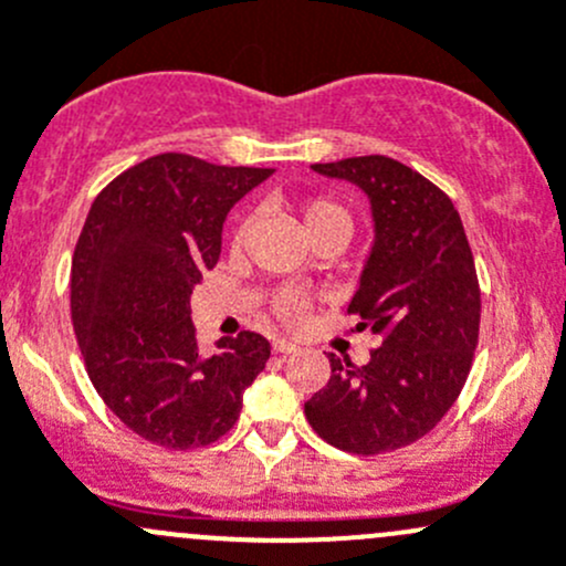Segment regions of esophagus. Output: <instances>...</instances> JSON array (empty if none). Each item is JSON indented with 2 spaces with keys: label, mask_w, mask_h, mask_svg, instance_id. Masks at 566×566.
Masks as SVG:
<instances>
[{
  "label": "esophagus",
  "mask_w": 566,
  "mask_h": 566,
  "mask_svg": "<svg viewBox=\"0 0 566 566\" xmlns=\"http://www.w3.org/2000/svg\"><path fill=\"white\" fill-rule=\"evenodd\" d=\"M298 350V345L290 339H273V353H282V356H290V353Z\"/></svg>",
  "instance_id": "obj_1"
}]
</instances>
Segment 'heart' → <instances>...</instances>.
<instances>
[{
    "instance_id": "b5f03b06",
    "label": "heart",
    "mask_w": 566,
    "mask_h": 566,
    "mask_svg": "<svg viewBox=\"0 0 566 566\" xmlns=\"http://www.w3.org/2000/svg\"><path fill=\"white\" fill-rule=\"evenodd\" d=\"M301 224H304V232L312 238L317 235H339V238H350L353 232V216L345 205H339L336 199L328 197H312L301 205ZM249 230V221H243L238 227V241H243ZM273 310L276 315L284 319L287 325H298L306 315V298L301 293H279L276 301H273Z\"/></svg>"
}]
</instances>
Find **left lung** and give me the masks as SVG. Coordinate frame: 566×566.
Masks as SVG:
<instances>
[{
  "label": "left lung",
  "instance_id": "left-lung-1",
  "mask_svg": "<svg viewBox=\"0 0 566 566\" xmlns=\"http://www.w3.org/2000/svg\"><path fill=\"white\" fill-rule=\"evenodd\" d=\"M369 199L373 249L347 312L384 334L364 367L331 356L304 413L331 447L384 454L419 441L454 405L479 339V282L452 199L386 156L315 164Z\"/></svg>",
  "mask_w": 566,
  "mask_h": 566
}]
</instances>
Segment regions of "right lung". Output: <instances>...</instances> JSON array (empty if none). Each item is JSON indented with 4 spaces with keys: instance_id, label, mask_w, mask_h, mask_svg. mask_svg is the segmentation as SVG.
<instances>
[{
    "instance_id": "1",
    "label": "right lung",
    "mask_w": 566,
    "mask_h": 566,
    "mask_svg": "<svg viewBox=\"0 0 566 566\" xmlns=\"http://www.w3.org/2000/svg\"><path fill=\"white\" fill-rule=\"evenodd\" d=\"M271 175L161 153L108 182L90 208L73 251V328L95 391L145 441H219L265 369L271 345L254 331L199 353L191 293L219 260L232 205Z\"/></svg>"
}]
</instances>
